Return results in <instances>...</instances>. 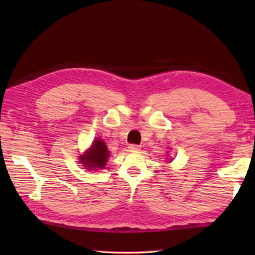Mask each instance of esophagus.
Wrapping results in <instances>:
<instances>
[{"instance_id":"34e87169","label":"esophagus","mask_w":255,"mask_h":255,"mask_svg":"<svg viewBox=\"0 0 255 255\" xmlns=\"http://www.w3.org/2000/svg\"><path fill=\"white\" fill-rule=\"evenodd\" d=\"M129 151H131V152H138V151H140V145L138 144H130L128 147Z\"/></svg>"}]
</instances>
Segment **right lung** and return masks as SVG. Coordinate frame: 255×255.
Wrapping results in <instances>:
<instances>
[{
    "instance_id": "obj_1",
    "label": "right lung",
    "mask_w": 255,
    "mask_h": 255,
    "mask_svg": "<svg viewBox=\"0 0 255 255\" xmlns=\"http://www.w3.org/2000/svg\"><path fill=\"white\" fill-rule=\"evenodd\" d=\"M108 158H110V151L107 150L105 142L102 139H97L93 141L91 149L81 156L80 160L86 166V169L95 170L97 167H104Z\"/></svg>"
}]
</instances>
